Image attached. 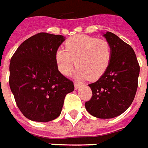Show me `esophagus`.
<instances>
[{"label": "esophagus", "instance_id": "obj_1", "mask_svg": "<svg viewBox=\"0 0 148 148\" xmlns=\"http://www.w3.org/2000/svg\"><path fill=\"white\" fill-rule=\"evenodd\" d=\"M80 84L77 83V82H74V89H75V90H78V89L80 88Z\"/></svg>", "mask_w": 148, "mask_h": 148}]
</instances>
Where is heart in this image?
Masks as SVG:
<instances>
[{
  "instance_id": "heart-1",
  "label": "heart",
  "mask_w": 148,
  "mask_h": 148,
  "mask_svg": "<svg viewBox=\"0 0 148 148\" xmlns=\"http://www.w3.org/2000/svg\"><path fill=\"white\" fill-rule=\"evenodd\" d=\"M66 49L58 48L55 61L58 71L67 75L76 64L74 77L95 81L105 74L112 58V47L108 40L87 35H77L65 43Z\"/></svg>"
}]
</instances>
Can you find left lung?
I'll return each mask as SVG.
<instances>
[{
  "label": "left lung",
  "instance_id": "left-lung-1",
  "mask_svg": "<svg viewBox=\"0 0 148 148\" xmlns=\"http://www.w3.org/2000/svg\"><path fill=\"white\" fill-rule=\"evenodd\" d=\"M103 36L111 44V61L105 74L89 85L93 95L85 106L93 116L110 119L122 114L133 101L140 65L130 45L109 32Z\"/></svg>",
  "mask_w": 148,
  "mask_h": 148
}]
</instances>
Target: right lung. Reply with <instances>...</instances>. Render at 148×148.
Wrapping results in <instances>:
<instances>
[{"mask_svg": "<svg viewBox=\"0 0 148 148\" xmlns=\"http://www.w3.org/2000/svg\"><path fill=\"white\" fill-rule=\"evenodd\" d=\"M65 40L61 35L40 32L21 43L9 65V86L25 117L37 122L60 115L73 82L59 72L55 53Z\"/></svg>", "mask_w": 148, "mask_h": 148, "instance_id": "right-lung-1", "label": "right lung"}]
</instances>
